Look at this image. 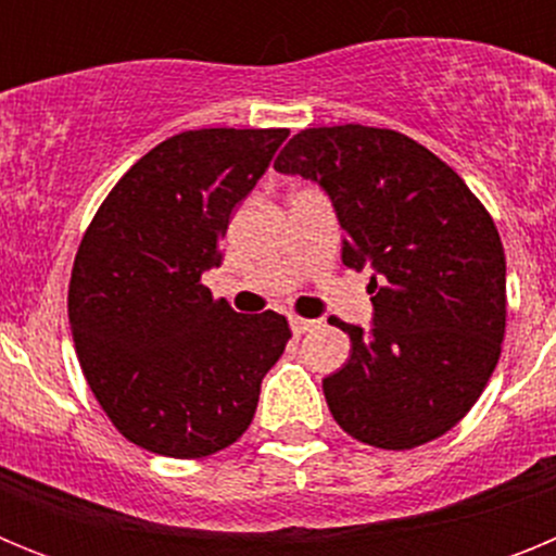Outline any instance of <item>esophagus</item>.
Returning <instances> with one entry per match:
<instances>
[{"instance_id": "34e87169", "label": "esophagus", "mask_w": 556, "mask_h": 556, "mask_svg": "<svg viewBox=\"0 0 556 556\" xmlns=\"http://www.w3.org/2000/svg\"><path fill=\"white\" fill-rule=\"evenodd\" d=\"M289 326H292L294 333H306V331H312L317 323L306 320V317H298V314H294V317H289Z\"/></svg>"}]
</instances>
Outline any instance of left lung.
<instances>
[{
	"mask_svg": "<svg viewBox=\"0 0 556 556\" xmlns=\"http://www.w3.org/2000/svg\"><path fill=\"white\" fill-rule=\"evenodd\" d=\"M275 169L328 191L342 262L372 269V328L333 317L351 358L323 378L342 431L409 451L454 429L488 387L507 328V262L490 211L424 144L387 127H308Z\"/></svg>",
	"mask_w": 556,
	"mask_h": 556,
	"instance_id": "8db88e82",
	"label": "left lung"
}]
</instances>
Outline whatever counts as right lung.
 Listing matches in <instances>:
<instances>
[{
  "label": "right lung",
  "instance_id": "1",
  "mask_svg": "<svg viewBox=\"0 0 556 556\" xmlns=\"http://www.w3.org/2000/svg\"><path fill=\"white\" fill-rule=\"evenodd\" d=\"M287 127L186 130L108 191L77 248L68 323L83 376L116 431L152 454L200 459L248 431L262 378L287 348L283 314L214 301L230 211Z\"/></svg>",
  "mask_w": 556,
  "mask_h": 556
}]
</instances>
